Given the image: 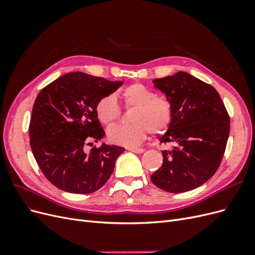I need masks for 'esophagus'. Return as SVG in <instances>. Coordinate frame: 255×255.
Listing matches in <instances>:
<instances>
[{
  "instance_id": "34e87169",
  "label": "esophagus",
  "mask_w": 255,
  "mask_h": 255,
  "mask_svg": "<svg viewBox=\"0 0 255 255\" xmlns=\"http://www.w3.org/2000/svg\"><path fill=\"white\" fill-rule=\"evenodd\" d=\"M128 150L134 152V153H136V154H140V153H143V152H144V150L141 149V148H129Z\"/></svg>"
}]
</instances>
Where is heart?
I'll list each match as a JSON object with an SVG mask.
<instances>
[{
	"instance_id": "heart-1",
	"label": "heart",
	"mask_w": 255,
	"mask_h": 255,
	"mask_svg": "<svg viewBox=\"0 0 255 255\" xmlns=\"http://www.w3.org/2000/svg\"><path fill=\"white\" fill-rule=\"evenodd\" d=\"M127 107H134L130 114V125H116L107 129L109 139L125 146H137L148 135H161L172 122V106L167 99L156 97L151 88L141 83L128 85L120 92ZM96 114L103 125H112L118 119L120 109L117 100L112 95L101 98L97 102Z\"/></svg>"
}]
</instances>
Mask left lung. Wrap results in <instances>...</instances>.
Returning a JSON list of instances; mask_svg holds the SVG:
<instances>
[{
    "mask_svg": "<svg viewBox=\"0 0 255 255\" xmlns=\"http://www.w3.org/2000/svg\"><path fill=\"white\" fill-rule=\"evenodd\" d=\"M172 106V122L160 142L163 165L151 175L160 189L173 194L201 186L217 171L230 133V118L213 86L187 72L153 80Z\"/></svg>",
    "mask_w": 255,
    "mask_h": 255,
    "instance_id": "obj_1",
    "label": "left lung"
}]
</instances>
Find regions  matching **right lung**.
I'll use <instances>...</instances> for the list:
<instances>
[{
	"instance_id": "add662e5",
	"label": "right lung",
	"mask_w": 255,
	"mask_h": 255,
	"mask_svg": "<svg viewBox=\"0 0 255 255\" xmlns=\"http://www.w3.org/2000/svg\"><path fill=\"white\" fill-rule=\"evenodd\" d=\"M123 85L84 72L60 76L38 94L29 123V142L44 176L57 188L86 195L101 188L125 148H85L105 135L96 114L100 99Z\"/></svg>"
}]
</instances>
